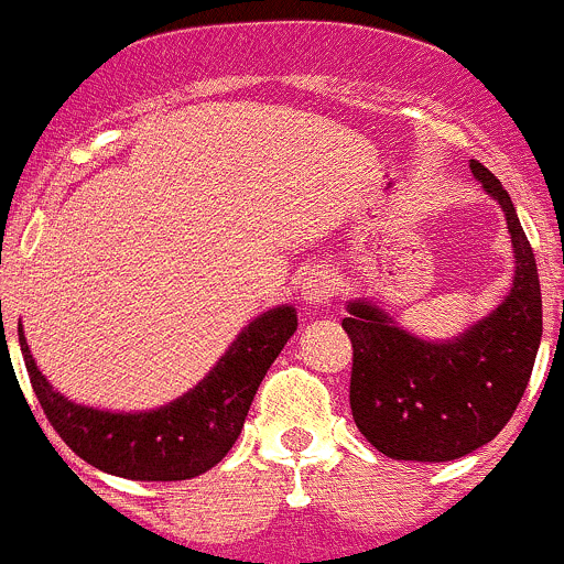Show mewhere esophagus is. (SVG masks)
<instances>
[{
	"instance_id": "obj_1",
	"label": "esophagus",
	"mask_w": 564,
	"mask_h": 564,
	"mask_svg": "<svg viewBox=\"0 0 564 564\" xmlns=\"http://www.w3.org/2000/svg\"><path fill=\"white\" fill-rule=\"evenodd\" d=\"M332 295H334V280L328 271L312 269L310 274L301 280V299H304L306 304H326Z\"/></svg>"
}]
</instances>
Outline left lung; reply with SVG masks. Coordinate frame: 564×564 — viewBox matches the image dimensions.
Wrapping results in <instances>:
<instances>
[{
  "instance_id": "1",
  "label": "left lung",
  "mask_w": 564,
  "mask_h": 564,
  "mask_svg": "<svg viewBox=\"0 0 564 564\" xmlns=\"http://www.w3.org/2000/svg\"><path fill=\"white\" fill-rule=\"evenodd\" d=\"M471 172L501 205L516 249L512 290L499 310L453 343H425L367 301H350L343 328L354 345L350 411L361 436L394 460L464 458L499 436L523 398L540 334L538 265L510 194L471 159Z\"/></svg>"
}]
</instances>
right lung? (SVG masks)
Wrapping results in <instances>:
<instances>
[{"mask_svg":"<svg viewBox=\"0 0 564 564\" xmlns=\"http://www.w3.org/2000/svg\"><path fill=\"white\" fill-rule=\"evenodd\" d=\"M295 326L293 306L263 312L192 392L144 414H109L70 403L37 370L24 332L19 343L43 414L79 458L117 477L172 482L214 469L230 453L260 381Z\"/></svg>","mask_w":564,"mask_h":564,"instance_id":"right-lung-1","label":"right lung"}]
</instances>
